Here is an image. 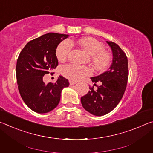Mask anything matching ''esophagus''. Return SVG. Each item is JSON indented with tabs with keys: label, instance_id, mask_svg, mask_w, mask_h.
<instances>
[{
	"label": "esophagus",
	"instance_id": "obj_1",
	"mask_svg": "<svg viewBox=\"0 0 153 153\" xmlns=\"http://www.w3.org/2000/svg\"><path fill=\"white\" fill-rule=\"evenodd\" d=\"M76 83H77V82H76V81H73V80H69V84H70L71 86H72V85L76 84Z\"/></svg>",
	"mask_w": 153,
	"mask_h": 153
}]
</instances>
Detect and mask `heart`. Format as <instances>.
Returning <instances> with one entry per match:
<instances>
[{
	"label": "heart",
	"mask_w": 153,
	"mask_h": 153,
	"mask_svg": "<svg viewBox=\"0 0 153 153\" xmlns=\"http://www.w3.org/2000/svg\"><path fill=\"white\" fill-rule=\"evenodd\" d=\"M77 43L92 56V63L96 69L102 71L108 68L112 56L108 52L104 51L105 47L102 43L92 38H81ZM74 44L73 40H65L59 44L56 49V56L59 61H64L67 58ZM61 73L71 80H79L91 74L92 71L87 67L70 63L62 66Z\"/></svg>",
	"instance_id": "obj_1"
}]
</instances>
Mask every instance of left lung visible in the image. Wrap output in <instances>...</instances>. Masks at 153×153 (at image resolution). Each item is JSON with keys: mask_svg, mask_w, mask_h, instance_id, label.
I'll list each match as a JSON object with an SVG mask.
<instances>
[{"mask_svg": "<svg viewBox=\"0 0 153 153\" xmlns=\"http://www.w3.org/2000/svg\"><path fill=\"white\" fill-rule=\"evenodd\" d=\"M112 50L113 63L107 71L99 76L91 77L96 86L101 82L98 89L94 86L81 98V102L85 109L92 115L102 116L111 112L122 98L128 79V58L126 53L115 42L107 41Z\"/></svg>", "mask_w": 153, "mask_h": 153, "instance_id": "left-lung-1", "label": "left lung"}]
</instances>
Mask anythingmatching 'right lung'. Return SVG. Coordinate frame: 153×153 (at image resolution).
<instances>
[{"label":"right lung","instance_id":"right-lung-1","mask_svg":"<svg viewBox=\"0 0 153 153\" xmlns=\"http://www.w3.org/2000/svg\"><path fill=\"white\" fill-rule=\"evenodd\" d=\"M67 34L48 33L30 41L21 51L16 65L18 89L23 100L30 109L46 113L58 105L63 88L68 87V79L59 76L56 82H43V76L53 74L58 65L56 49Z\"/></svg>","mask_w":153,"mask_h":153}]
</instances>
